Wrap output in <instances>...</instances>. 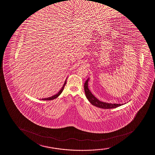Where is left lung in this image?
I'll return each mask as SVG.
<instances>
[{
    "label": "left lung",
    "mask_w": 155,
    "mask_h": 155,
    "mask_svg": "<svg viewBox=\"0 0 155 155\" xmlns=\"http://www.w3.org/2000/svg\"><path fill=\"white\" fill-rule=\"evenodd\" d=\"M89 81V78L87 79L84 84V91L85 93L87 99L88 100L91 104L96 107L101 108V109H110L116 108L119 106L123 105V104H116V103H108L100 101L97 98L93 95L91 91H89L88 87V82Z\"/></svg>",
    "instance_id": "left-lung-1"
}]
</instances>
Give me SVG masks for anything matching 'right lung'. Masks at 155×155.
Masks as SVG:
<instances>
[{
    "instance_id": "add662e5",
    "label": "right lung",
    "mask_w": 155,
    "mask_h": 155,
    "mask_svg": "<svg viewBox=\"0 0 155 155\" xmlns=\"http://www.w3.org/2000/svg\"><path fill=\"white\" fill-rule=\"evenodd\" d=\"M67 78H66V79H67ZM66 82H67V80H66V81H65L64 84V85H63L62 88H61V89L60 90V91H59L58 93H57V94H55V95H54V96L51 97H48V98H44V99H41V100H52L55 99L56 98H57V97H58L61 94V93H62V91H63L64 88V86H65V85L66 84Z\"/></svg>"
}]
</instances>
